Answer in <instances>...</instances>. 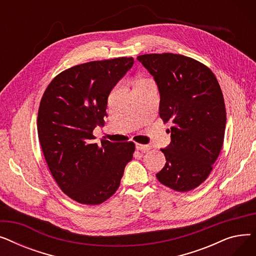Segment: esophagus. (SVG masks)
I'll return each instance as SVG.
<instances>
[{
  "instance_id": "1",
  "label": "esophagus",
  "mask_w": 256,
  "mask_h": 256,
  "mask_svg": "<svg viewBox=\"0 0 256 256\" xmlns=\"http://www.w3.org/2000/svg\"><path fill=\"white\" fill-rule=\"evenodd\" d=\"M136 148L137 150H140L142 152H146L150 150V145H142V144H136Z\"/></svg>"
}]
</instances>
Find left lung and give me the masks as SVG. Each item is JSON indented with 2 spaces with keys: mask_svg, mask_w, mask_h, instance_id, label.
<instances>
[{
  "mask_svg": "<svg viewBox=\"0 0 256 256\" xmlns=\"http://www.w3.org/2000/svg\"><path fill=\"white\" fill-rule=\"evenodd\" d=\"M137 60L154 76L160 93V116L171 121V142L162 148L166 164L156 173L160 184L186 192L204 182L223 145L226 111L212 70L176 54H150Z\"/></svg>",
  "mask_w": 256,
  "mask_h": 256,
  "instance_id": "left-lung-1",
  "label": "left lung"
}]
</instances>
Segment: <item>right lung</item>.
<instances>
[{"label":"right lung","instance_id":"1","mask_svg":"<svg viewBox=\"0 0 256 256\" xmlns=\"http://www.w3.org/2000/svg\"><path fill=\"white\" fill-rule=\"evenodd\" d=\"M134 58L92 61L54 78L40 102L37 130L52 178L76 202L100 204L118 189L135 152L132 142L94 143L104 124L108 98Z\"/></svg>","mask_w":256,"mask_h":256}]
</instances>
